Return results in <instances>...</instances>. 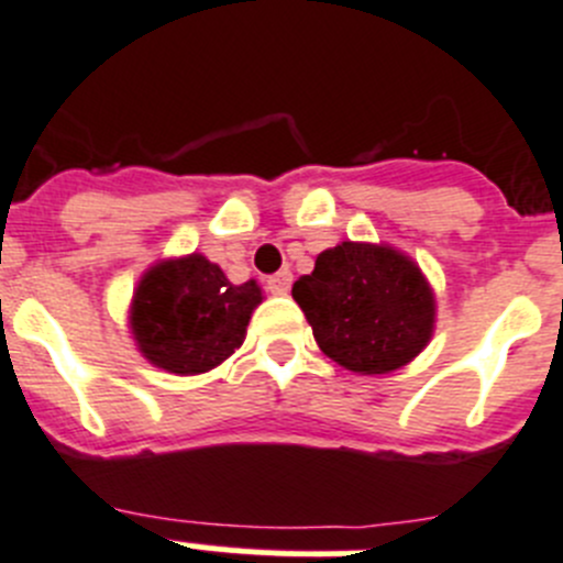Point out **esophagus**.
Here are the masks:
<instances>
[{"instance_id":"obj_1","label":"esophagus","mask_w":563,"mask_h":563,"mask_svg":"<svg viewBox=\"0 0 563 563\" xmlns=\"http://www.w3.org/2000/svg\"><path fill=\"white\" fill-rule=\"evenodd\" d=\"M266 288H269L272 294H288V288H291V272L288 269L275 272V275L266 280Z\"/></svg>"}]
</instances>
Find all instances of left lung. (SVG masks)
<instances>
[{
  "label": "left lung",
  "mask_w": 563,
  "mask_h": 563,
  "mask_svg": "<svg viewBox=\"0 0 563 563\" xmlns=\"http://www.w3.org/2000/svg\"><path fill=\"white\" fill-rule=\"evenodd\" d=\"M291 297L319 350L361 375L400 369L433 333V291L419 266L391 246L344 241L324 250Z\"/></svg>",
  "instance_id": "8db88e82"
}]
</instances>
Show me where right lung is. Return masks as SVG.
<instances>
[{
    "label": "right lung",
    "mask_w": 563,
    "mask_h": 563,
    "mask_svg": "<svg viewBox=\"0 0 563 563\" xmlns=\"http://www.w3.org/2000/svg\"><path fill=\"white\" fill-rule=\"evenodd\" d=\"M255 280L233 283L202 255L152 266L135 288L130 324L150 364L199 375L235 353L261 302Z\"/></svg>",
    "instance_id": "add662e5"
}]
</instances>
